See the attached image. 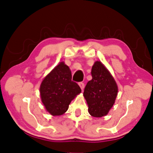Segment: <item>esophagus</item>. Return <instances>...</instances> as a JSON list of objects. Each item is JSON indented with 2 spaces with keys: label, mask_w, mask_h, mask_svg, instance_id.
Returning a JSON list of instances; mask_svg holds the SVG:
<instances>
[{
  "label": "esophagus",
  "mask_w": 153,
  "mask_h": 153,
  "mask_svg": "<svg viewBox=\"0 0 153 153\" xmlns=\"http://www.w3.org/2000/svg\"><path fill=\"white\" fill-rule=\"evenodd\" d=\"M79 86H80V88H81V89L82 90H83V88H84V83H83V82H79Z\"/></svg>",
  "instance_id": "34e87169"
}]
</instances>
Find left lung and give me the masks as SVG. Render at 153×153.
Returning a JSON list of instances; mask_svg holds the SVG:
<instances>
[{"label":"left lung","instance_id":"obj_1","mask_svg":"<svg viewBox=\"0 0 153 153\" xmlns=\"http://www.w3.org/2000/svg\"><path fill=\"white\" fill-rule=\"evenodd\" d=\"M93 79L87 83L83 96L92 116L101 118L108 114L118 94V86L114 77L100 61L92 68Z\"/></svg>","mask_w":153,"mask_h":153}]
</instances>
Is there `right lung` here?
Here are the masks:
<instances>
[{
  "label": "right lung",
  "mask_w": 153,
  "mask_h": 153,
  "mask_svg": "<svg viewBox=\"0 0 153 153\" xmlns=\"http://www.w3.org/2000/svg\"><path fill=\"white\" fill-rule=\"evenodd\" d=\"M39 91L42 102L52 116L65 113L71 101L81 92L79 85L72 81L71 71L63 62L44 79Z\"/></svg>",
  "instance_id": "1"
}]
</instances>
